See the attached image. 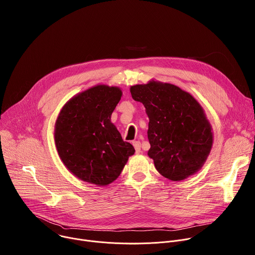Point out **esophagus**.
I'll return each mask as SVG.
<instances>
[{"label": "esophagus", "mask_w": 255, "mask_h": 255, "mask_svg": "<svg viewBox=\"0 0 255 255\" xmlns=\"http://www.w3.org/2000/svg\"><path fill=\"white\" fill-rule=\"evenodd\" d=\"M133 146L135 148L136 153L139 154L141 152V143H140V141H133Z\"/></svg>", "instance_id": "obj_1"}]
</instances>
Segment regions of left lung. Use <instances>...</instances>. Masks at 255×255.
<instances>
[{
    "label": "left lung",
    "instance_id": "1",
    "mask_svg": "<svg viewBox=\"0 0 255 255\" xmlns=\"http://www.w3.org/2000/svg\"><path fill=\"white\" fill-rule=\"evenodd\" d=\"M149 118L148 156L164 177L178 181L202 168L213 145V132L202 106L178 87L150 81L130 88Z\"/></svg>",
    "mask_w": 255,
    "mask_h": 255
}]
</instances>
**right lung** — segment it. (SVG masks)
Segmentation results:
<instances>
[{
  "label": "right lung",
  "instance_id": "add662e5",
  "mask_svg": "<svg viewBox=\"0 0 255 255\" xmlns=\"http://www.w3.org/2000/svg\"><path fill=\"white\" fill-rule=\"evenodd\" d=\"M121 97L118 87L98 85L71 98L57 117L54 141L58 155L72 174L87 183H113L135 152L111 122Z\"/></svg>",
  "mask_w": 255,
  "mask_h": 255
}]
</instances>
